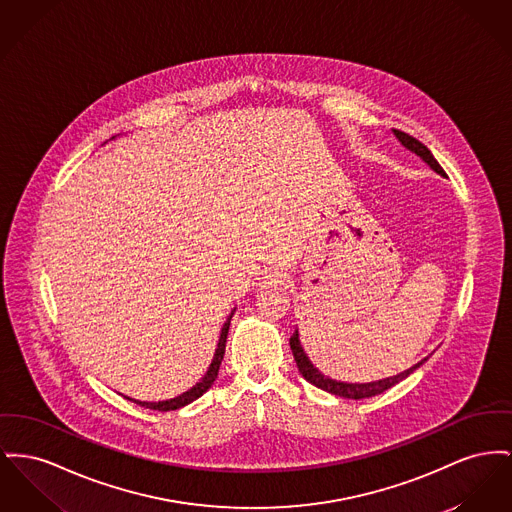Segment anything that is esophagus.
Instances as JSON below:
<instances>
[{"label": "esophagus", "mask_w": 512, "mask_h": 512, "mask_svg": "<svg viewBox=\"0 0 512 512\" xmlns=\"http://www.w3.org/2000/svg\"><path fill=\"white\" fill-rule=\"evenodd\" d=\"M286 282V274L280 271H269L263 274L261 278V288H276V286H282Z\"/></svg>", "instance_id": "34e87169"}]
</instances>
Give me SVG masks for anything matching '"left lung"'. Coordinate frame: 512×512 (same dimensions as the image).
Instances as JSON below:
<instances>
[{
	"label": "left lung",
	"mask_w": 512,
	"mask_h": 512,
	"mask_svg": "<svg viewBox=\"0 0 512 512\" xmlns=\"http://www.w3.org/2000/svg\"><path fill=\"white\" fill-rule=\"evenodd\" d=\"M392 131H394L396 139H398L406 149L416 152L421 160H425V162L429 164V168H433L437 174L445 176V172H443V168L439 166V162L433 158L431 151H429L421 141H418V139L412 137V135H408V133H404V131H398V129H392ZM290 348H292L294 360H296V365H298V369H300V373L303 375L305 381H309L311 385H315V387H319V389H323V391L331 392V394H336V396H342V398H354V400L369 398V396H375V394L389 391L396 383H400V381L406 379L410 373H414V371L420 367L421 363H425V361L429 360V358H423V360H421L420 363H416L414 367H410V369H406V371H402V373H398V375H394V377L381 379V381H373V383H342V381H334L331 377H325V375L309 361L307 354H305L303 348H301L300 334H298V331H294L292 338H290Z\"/></svg>",
	"instance_id": "1"
}]
</instances>
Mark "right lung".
Returning a JSON list of instances; mask_svg holds the SVG:
<instances>
[{
    "label": "right lung",
    "mask_w": 512,
    "mask_h": 512,
    "mask_svg": "<svg viewBox=\"0 0 512 512\" xmlns=\"http://www.w3.org/2000/svg\"><path fill=\"white\" fill-rule=\"evenodd\" d=\"M236 309H232V313L228 315L222 331H220V338H218V346H216V352H214V358H212L211 365H209V371L205 373V377L195 385L191 387L189 391L183 392L176 398H170V400H162V402H141V400H133L129 396H125L127 400H133L135 404L139 406H145V408H151V410H158V412H168V410H178L183 408L187 404H191L193 400H197L199 396H203L205 392L209 391L214 383V379L218 377V369H220V363L224 358V350H226V338H228V329H230V321H232V315H234Z\"/></svg>",
    "instance_id": "obj_1"
}]
</instances>
